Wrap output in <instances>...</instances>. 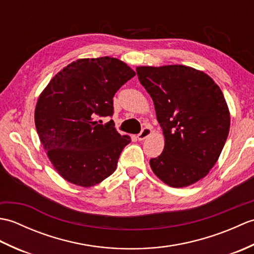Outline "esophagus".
Here are the masks:
<instances>
[{
  "label": "esophagus",
  "mask_w": 254,
  "mask_h": 254,
  "mask_svg": "<svg viewBox=\"0 0 254 254\" xmlns=\"http://www.w3.org/2000/svg\"><path fill=\"white\" fill-rule=\"evenodd\" d=\"M150 134H152V127H145L143 130L141 131V133L137 134V138L138 141H143V139H145L146 137H148Z\"/></svg>",
  "instance_id": "obj_1"
}]
</instances>
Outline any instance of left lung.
I'll list each match as a JSON object with an SVG mask.
<instances>
[{
    "label": "left lung",
    "instance_id": "left-lung-1",
    "mask_svg": "<svg viewBox=\"0 0 254 254\" xmlns=\"http://www.w3.org/2000/svg\"><path fill=\"white\" fill-rule=\"evenodd\" d=\"M136 73L165 136L163 153L149 160L152 170L172 188L193 185L216 164L228 136L230 115L222 90L190 66H138Z\"/></svg>",
    "mask_w": 254,
    "mask_h": 254
}]
</instances>
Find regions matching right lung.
Segmentation results:
<instances>
[{"label": "right lung", "mask_w": 254, "mask_h": 254, "mask_svg": "<svg viewBox=\"0 0 254 254\" xmlns=\"http://www.w3.org/2000/svg\"><path fill=\"white\" fill-rule=\"evenodd\" d=\"M135 72L115 58L79 59L48 84L38 99L35 124L53 167L66 181L93 187L117 169L123 148L131 142L110 120L113 96Z\"/></svg>", "instance_id": "obj_1"}]
</instances>
